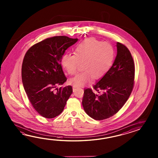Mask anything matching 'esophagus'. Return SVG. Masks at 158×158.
<instances>
[{
  "mask_svg": "<svg viewBox=\"0 0 158 158\" xmlns=\"http://www.w3.org/2000/svg\"><path fill=\"white\" fill-rule=\"evenodd\" d=\"M76 89H77V87H76V86H73V92H75V91L76 90Z\"/></svg>",
  "mask_w": 158,
  "mask_h": 158,
  "instance_id": "1",
  "label": "esophagus"
}]
</instances>
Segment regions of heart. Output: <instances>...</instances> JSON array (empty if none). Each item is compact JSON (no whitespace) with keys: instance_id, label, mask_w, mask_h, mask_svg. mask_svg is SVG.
Wrapping results in <instances>:
<instances>
[{"instance_id":"obj_1","label":"heart","mask_w":158,"mask_h":158,"mask_svg":"<svg viewBox=\"0 0 158 158\" xmlns=\"http://www.w3.org/2000/svg\"><path fill=\"white\" fill-rule=\"evenodd\" d=\"M114 58V50L111 44L94 38L82 40L74 50V55L65 54L61 58L63 67L71 75L76 73L80 63L84 71L72 78L75 86H82L91 78L99 79L110 69Z\"/></svg>"}]
</instances>
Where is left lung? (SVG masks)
Wrapping results in <instances>:
<instances>
[{"label": "left lung", "instance_id": "left-lung-1", "mask_svg": "<svg viewBox=\"0 0 158 158\" xmlns=\"http://www.w3.org/2000/svg\"><path fill=\"white\" fill-rule=\"evenodd\" d=\"M118 53L114 64L99 82L84 90L82 106L89 116L103 120L118 113L133 89L134 60L124 44L117 43Z\"/></svg>", "mask_w": 158, "mask_h": 158}]
</instances>
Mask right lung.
Masks as SVG:
<instances>
[{"instance_id": "obj_1", "label": "right lung", "mask_w": 158, "mask_h": 158, "mask_svg": "<svg viewBox=\"0 0 158 158\" xmlns=\"http://www.w3.org/2000/svg\"><path fill=\"white\" fill-rule=\"evenodd\" d=\"M77 40L67 36L48 38L34 44L24 56L21 68L24 89L32 106L44 118L60 114L73 93L72 86L56 87L67 81L61 64L62 56Z\"/></svg>"}]
</instances>
